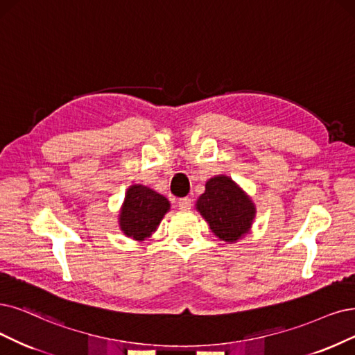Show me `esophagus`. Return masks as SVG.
Returning a JSON list of instances; mask_svg holds the SVG:
<instances>
[{
  "label": "esophagus",
  "instance_id": "34e87169",
  "mask_svg": "<svg viewBox=\"0 0 355 355\" xmlns=\"http://www.w3.org/2000/svg\"><path fill=\"white\" fill-rule=\"evenodd\" d=\"M191 205H193V200L190 198H182L178 200V207L181 209V211H189Z\"/></svg>",
  "mask_w": 355,
  "mask_h": 355
}]
</instances>
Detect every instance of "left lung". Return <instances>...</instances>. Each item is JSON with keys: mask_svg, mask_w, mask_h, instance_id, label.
<instances>
[{"mask_svg": "<svg viewBox=\"0 0 355 355\" xmlns=\"http://www.w3.org/2000/svg\"><path fill=\"white\" fill-rule=\"evenodd\" d=\"M196 206L216 237L228 243L237 241L248 232L256 214L252 200L225 175L206 182V190Z\"/></svg>", "mask_w": 355, "mask_h": 355, "instance_id": "1", "label": "left lung"}]
</instances>
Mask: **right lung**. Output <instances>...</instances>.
Segmentation results:
<instances>
[{
    "label": "right lung",
    "mask_w": 355,
    "mask_h": 355,
    "mask_svg": "<svg viewBox=\"0 0 355 355\" xmlns=\"http://www.w3.org/2000/svg\"><path fill=\"white\" fill-rule=\"evenodd\" d=\"M169 211V202L144 186H131L120 215V227L127 237L143 240L159 225L164 215Z\"/></svg>",
    "instance_id": "1"
}]
</instances>
